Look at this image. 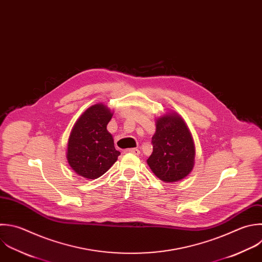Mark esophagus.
Segmentation results:
<instances>
[{
	"label": "esophagus",
	"instance_id": "34e87169",
	"mask_svg": "<svg viewBox=\"0 0 262 262\" xmlns=\"http://www.w3.org/2000/svg\"><path fill=\"white\" fill-rule=\"evenodd\" d=\"M125 152H130V154L138 156L140 154V150L138 148H127V149H125Z\"/></svg>",
	"mask_w": 262,
	"mask_h": 262
}]
</instances>
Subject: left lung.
<instances>
[{
  "instance_id": "8db88e82",
  "label": "left lung",
  "mask_w": 262,
  "mask_h": 262,
  "mask_svg": "<svg viewBox=\"0 0 262 262\" xmlns=\"http://www.w3.org/2000/svg\"><path fill=\"white\" fill-rule=\"evenodd\" d=\"M151 144L152 154L147 164L161 180L174 182L189 174L193 167L194 145L180 117L166 115L158 119Z\"/></svg>"
}]
</instances>
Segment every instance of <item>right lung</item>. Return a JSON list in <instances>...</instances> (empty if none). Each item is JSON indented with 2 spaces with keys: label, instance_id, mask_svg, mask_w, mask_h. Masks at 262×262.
Wrapping results in <instances>:
<instances>
[{
  "label": "right lung",
  "instance_id": "obj_1",
  "mask_svg": "<svg viewBox=\"0 0 262 262\" xmlns=\"http://www.w3.org/2000/svg\"><path fill=\"white\" fill-rule=\"evenodd\" d=\"M113 114L102 104L89 107L75 124L69 139L68 161L81 176L95 179L118 160L113 136L106 126Z\"/></svg>",
  "mask_w": 262,
  "mask_h": 262
}]
</instances>
